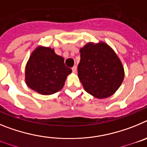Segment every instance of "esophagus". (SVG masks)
Segmentation results:
<instances>
[{
	"mask_svg": "<svg viewBox=\"0 0 147 147\" xmlns=\"http://www.w3.org/2000/svg\"><path fill=\"white\" fill-rule=\"evenodd\" d=\"M76 70H77V67H76V66H74V67H72V71L73 73H76Z\"/></svg>",
	"mask_w": 147,
	"mask_h": 147,
	"instance_id": "34e87169",
	"label": "esophagus"
}]
</instances>
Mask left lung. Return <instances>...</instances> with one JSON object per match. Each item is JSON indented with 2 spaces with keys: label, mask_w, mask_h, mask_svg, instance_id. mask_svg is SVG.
I'll return each mask as SVG.
<instances>
[{
  "label": "left lung",
  "mask_w": 147,
  "mask_h": 147,
  "mask_svg": "<svg viewBox=\"0 0 147 147\" xmlns=\"http://www.w3.org/2000/svg\"><path fill=\"white\" fill-rule=\"evenodd\" d=\"M80 54L78 76L84 89L98 98L113 94L124 77V67L113 50L103 42L88 43Z\"/></svg>",
  "instance_id": "1"
}]
</instances>
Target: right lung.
I'll return each mask as SVG.
<instances>
[{
	"label": "right lung",
	"mask_w": 147,
	"mask_h": 147,
	"mask_svg": "<svg viewBox=\"0 0 147 147\" xmlns=\"http://www.w3.org/2000/svg\"><path fill=\"white\" fill-rule=\"evenodd\" d=\"M63 57L51 48L39 47L30 57L26 67V82L31 89L42 95H51L64 86L68 74Z\"/></svg>",
	"instance_id": "1"
}]
</instances>
